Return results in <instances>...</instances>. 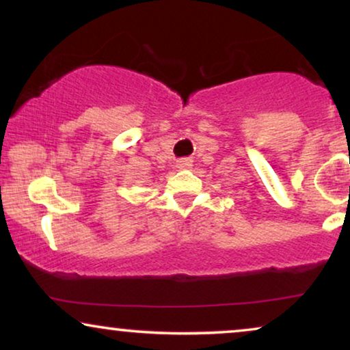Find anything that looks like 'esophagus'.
<instances>
[{
  "label": "esophagus",
  "mask_w": 350,
  "mask_h": 350,
  "mask_svg": "<svg viewBox=\"0 0 350 350\" xmlns=\"http://www.w3.org/2000/svg\"><path fill=\"white\" fill-rule=\"evenodd\" d=\"M191 165H193V162H191V159H180L178 164H176V169L186 170V169H191Z\"/></svg>",
  "instance_id": "esophagus-1"
}]
</instances>
